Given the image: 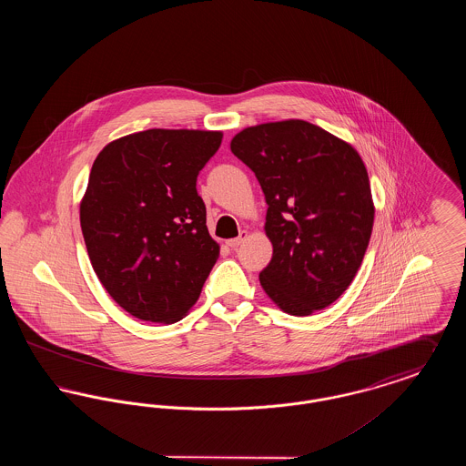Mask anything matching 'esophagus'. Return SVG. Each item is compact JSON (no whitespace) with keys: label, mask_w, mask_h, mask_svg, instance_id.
<instances>
[{"label":"esophagus","mask_w":466,"mask_h":466,"mask_svg":"<svg viewBox=\"0 0 466 466\" xmlns=\"http://www.w3.org/2000/svg\"><path fill=\"white\" fill-rule=\"evenodd\" d=\"M246 238H248V232H241V234H239V238L228 239V241H227V244H228V246H230L232 249H238V248H239V246H241V244H243L244 241H246Z\"/></svg>","instance_id":"esophagus-1"}]
</instances>
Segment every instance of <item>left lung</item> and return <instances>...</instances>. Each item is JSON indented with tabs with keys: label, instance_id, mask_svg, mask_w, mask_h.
<instances>
[{
	"label": "left lung",
	"instance_id": "8db88e82",
	"mask_svg": "<svg viewBox=\"0 0 466 466\" xmlns=\"http://www.w3.org/2000/svg\"><path fill=\"white\" fill-rule=\"evenodd\" d=\"M232 154L266 196L272 258L260 272L267 295L308 316L351 285L370 241L374 204L355 148L304 120L270 122L234 136Z\"/></svg>",
	"mask_w": 466,
	"mask_h": 466
}]
</instances>
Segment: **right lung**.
I'll list each match as a JSON object with an SVG mask.
<instances>
[{
	"mask_svg": "<svg viewBox=\"0 0 466 466\" xmlns=\"http://www.w3.org/2000/svg\"><path fill=\"white\" fill-rule=\"evenodd\" d=\"M220 145L222 133L148 129L106 145L92 164L80 204L90 264L139 319H181L220 257L198 194Z\"/></svg>",
	"mask_w": 466,
	"mask_h": 466,
	"instance_id": "add662e5",
	"label": "right lung"
}]
</instances>
